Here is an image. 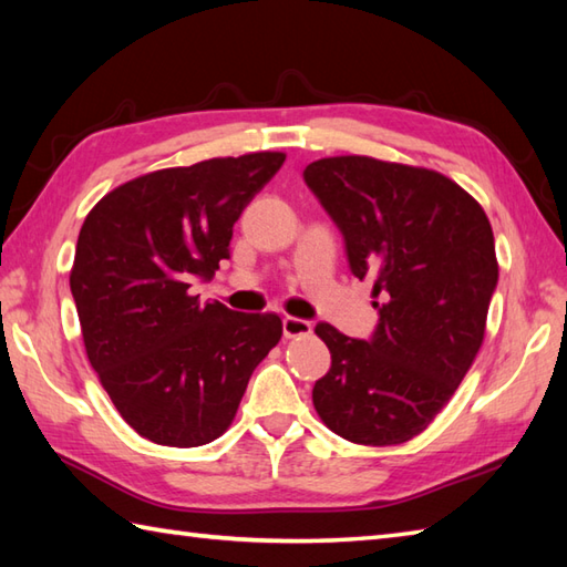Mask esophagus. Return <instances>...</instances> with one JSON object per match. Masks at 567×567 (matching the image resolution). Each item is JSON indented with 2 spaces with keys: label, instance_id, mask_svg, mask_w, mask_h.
I'll list each match as a JSON object with an SVG mask.
<instances>
[{
  "label": "esophagus",
  "instance_id": "1",
  "mask_svg": "<svg viewBox=\"0 0 567 567\" xmlns=\"http://www.w3.org/2000/svg\"><path fill=\"white\" fill-rule=\"evenodd\" d=\"M311 321L297 319V317H285L282 319V333L285 339H297V336H309L311 333Z\"/></svg>",
  "mask_w": 567,
  "mask_h": 567
}]
</instances>
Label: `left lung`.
Here are the masks:
<instances>
[{"instance_id":"left-lung-1","label":"left lung","mask_w":567,"mask_h":567,"mask_svg":"<svg viewBox=\"0 0 567 567\" xmlns=\"http://www.w3.org/2000/svg\"><path fill=\"white\" fill-rule=\"evenodd\" d=\"M305 183L343 234L351 272L384 299L368 341L317 323L331 368L311 400L346 441L404 443L449 404L483 346L499 277L489 219L445 175L368 155L309 163Z\"/></svg>"}]
</instances>
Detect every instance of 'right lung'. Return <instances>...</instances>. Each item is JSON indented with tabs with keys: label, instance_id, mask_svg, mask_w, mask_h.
<instances>
[{
	"label": "right lung",
	"instance_id": "add662e5",
	"mask_svg": "<svg viewBox=\"0 0 567 567\" xmlns=\"http://www.w3.org/2000/svg\"><path fill=\"white\" fill-rule=\"evenodd\" d=\"M285 153L165 167L118 185L84 219L70 292L84 351L138 436L195 449L231 426L252 370L282 336L277 315L199 302L250 199Z\"/></svg>",
	"mask_w": 567,
	"mask_h": 567
}]
</instances>
